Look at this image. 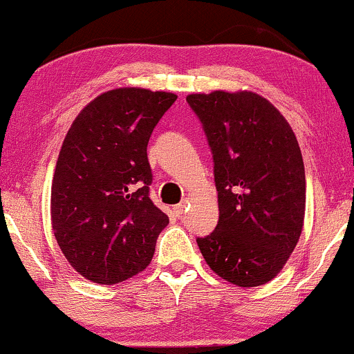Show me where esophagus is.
<instances>
[{
	"label": "esophagus",
	"mask_w": 354,
	"mask_h": 354,
	"mask_svg": "<svg viewBox=\"0 0 354 354\" xmlns=\"http://www.w3.org/2000/svg\"><path fill=\"white\" fill-rule=\"evenodd\" d=\"M185 208H186V201H181L180 205H176L174 206V213H176V216H181L183 214V211H185Z\"/></svg>",
	"instance_id": "1"
}]
</instances>
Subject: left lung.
Wrapping results in <instances>:
<instances>
[{
	"label": "left lung",
	"mask_w": 354,
	"mask_h": 354,
	"mask_svg": "<svg viewBox=\"0 0 354 354\" xmlns=\"http://www.w3.org/2000/svg\"><path fill=\"white\" fill-rule=\"evenodd\" d=\"M213 154L219 219L196 238L211 270L236 286L281 271L303 230L306 181L298 141L281 113L251 91L189 95Z\"/></svg>",
	"instance_id": "8db88e82"
}]
</instances>
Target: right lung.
Returning <instances> with one entry per match:
<instances>
[{
  "label": "right lung",
  "mask_w": 354,
  "mask_h": 354,
  "mask_svg": "<svg viewBox=\"0 0 354 354\" xmlns=\"http://www.w3.org/2000/svg\"><path fill=\"white\" fill-rule=\"evenodd\" d=\"M173 93L118 88L73 121L51 186V223L70 265L115 284L143 271L169 219L149 198V136Z\"/></svg>",
  "instance_id": "right-lung-1"
}]
</instances>
